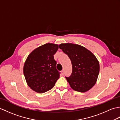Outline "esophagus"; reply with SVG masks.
<instances>
[{
	"mask_svg": "<svg viewBox=\"0 0 120 120\" xmlns=\"http://www.w3.org/2000/svg\"><path fill=\"white\" fill-rule=\"evenodd\" d=\"M64 70H63L61 71V74H62V75H63V74H64Z\"/></svg>",
	"mask_w": 120,
	"mask_h": 120,
	"instance_id": "34e87169",
	"label": "esophagus"
}]
</instances>
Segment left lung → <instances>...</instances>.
I'll return each mask as SVG.
<instances>
[{"label":"left lung","instance_id":"1","mask_svg":"<svg viewBox=\"0 0 120 120\" xmlns=\"http://www.w3.org/2000/svg\"><path fill=\"white\" fill-rule=\"evenodd\" d=\"M68 55L72 65V73L66 77L73 90L86 92L95 85L99 72V64L95 56L85 47L73 43L59 45Z\"/></svg>","mask_w":120,"mask_h":120}]
</instances>
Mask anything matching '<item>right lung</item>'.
<instances>
[{"mask_svg":"<svg viewBox=\"0 0 120 120\" xmlns=\"http://www.w3.org/2000/svg\"><path fill=\"white\" fill-rule=\"evenodd\" d=\"M58 49V44L46 43L33 50L25 61V79L30 89L36 92L43 93L52 89L59 78L53 58Z\"/></svg>","mask_w":120,"mask_h":120,"instance_id":"1","label":"right lung"}]
</instances>
